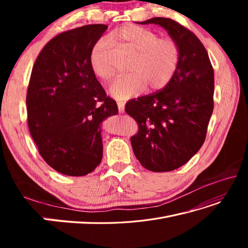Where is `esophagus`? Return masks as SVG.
Masks as SVG:
<instances>
[{
  "instance_id": "esophagus-1",
  "label": "esophagus",
  "mask_w": 248,
  "mask_h": 248,
  "mask_svg": "<svg viewBox=\"0 0 248 248\" xmlns=\"http://www.w3.org/2000/svg\"><path fill=\"white\" fill-rule=\"evenodd\" d=\"M117 106H118L119 114H123V112H124V107H125V103H124V102H122V101H120V102H118V103H117Z\"/></svg>"
}]
</instances>
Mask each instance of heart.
I'll list each match as a JSON object with an SVG mask.
<instances>
[{"instance_id": "obj_1", "label": "heart", "mask_w": 248, "mask_h": 248, "mask_svg": "<svg viewBox=\"0 0 248 248\" xmlns=\"http://www.w3.org/2000/svg\"><path fill=\"white\" fill-rule=\"evenodd\" d=\"M111 39L133 51L128 67L130 73L117 78L109 88L110 95L116 99H129L146 88L148 91H158L176 73L181 50L174 39L158 38L151 30L137 25H126L116 30ZM109 48L108 40L100 39L90 56L93 72L104 81H109L115 76V69L107 60Z\"/></svg>"}]
</instances>
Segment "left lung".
I'll list each match as a JSON object with an SVG mask.
<instances>
[{
  "mask_svg": "<svg viewBox=\"0 0 248 248\" xmlns=\"http://www.w3.org/2000/svg\"><path fill=\"white\" fill-rule=\"evenodd\" d=\"M139 24L166 29L179 44L181 58L166 87L126 103L125 111L139 125L131 146L145 169L174 170L189 161L205 141L214 107L213 67L200 39L179 22L153 17Z\"/></svg>",
  "mask_w": 248,
  "mask_h": 248,
  "instance_id": "left-lung-1",
  "label": "left lung"
}]
</instances>
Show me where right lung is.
I'll use <instances>...</instances> for the list:
<instances>
[{
	"label": "right lung",
	"mask_w": 248,
	"mask_h": 248,
	"mask_svg": "<svg viewBox=\"0 0 248 248\" xmlns=\"http://www.w3.org/2000/svg\"><path fill=\"white\" fill-rule=\"evenodd\" d=\"M108 29L87 25L57 35L34 63L27 93L28 125L50 168L85 176L102 159L100 124L117 115L90 64L91 51Z\"/></svg>",
	"instance_id": "add662e5"
}]
</instances>
